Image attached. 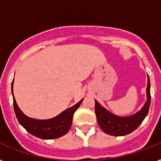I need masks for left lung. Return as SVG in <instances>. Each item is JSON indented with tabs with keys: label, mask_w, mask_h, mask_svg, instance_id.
I'll use <instances>...</instances> for the list:
<instances>
[{
	"label": "left lung",
	"mask_w": 161,
	"mask_h": 161,
	"mask_svg": "<svg viewBox=\"0 0 161 161\" xmlns=\"http://www.w3.org/2000/svg\"><path fill=\"white\" fill-rule=\"evenodd\" d=\"M146 102L141 109L130 116L121 117L109 112L95 100V114L97 121L103 132L114 136L129 135L137 129L147 116L150 105V81L148 76L146 88Z\"/></svg>",
	"instance_id": "8db88e82"
}]
</instances>
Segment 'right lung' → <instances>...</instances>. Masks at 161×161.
<instances>
[{
	"instance_id": "add662e5",
	"label": "right lung",
	"mask_w": 161,
	"mask_h": 161,
	"mask_svg": "<svg viewBox=\"0 0 161 161\" xmlns=\"http://www.w3.org/2000/svg\"><path fill=\"white\" fill-rule=\"evenodd\" d=\"M13 83L14 79L11 83V93L13 96L14 111L20 125L27 132L36 137L43 139V140L58 139L68 132L73 123V114L80 106L83 98L73 106L63 111L56 117L49 119H32V118L26 116L18 107L13 95Z\"/></svg>"
}]
</instances>
